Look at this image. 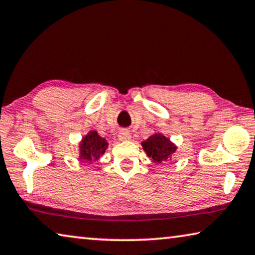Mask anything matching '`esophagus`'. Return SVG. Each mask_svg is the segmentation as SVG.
<instances>
[{"instance_id": "esophagus-1", "label": "esophagus", "mask_w": 255, "mask_h": 255, "mask_svg": "<svg viewBox=\"0 0 255 255\" xmlns=\"http://www.w3.org/2000/svg\"><path fill=\"white\" fill-rule=\"evenodd\" d=\"M118 139L122 140V141H126V140H129L131 139V135L130 132H129L128 130H120L119 133H118Z\"/></svg>"}]
</instances>
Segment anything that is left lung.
<instances>
[{"mask_svg":"<svg viewBox=\"0 0 255 255\" xmlns=\"http://www.w3.org/2000/svg\"><path fill=\"white\" fill-rule=\"evenodd\" d=\"M141 146L146 155L152 158L155 164L167 162L178 149V146L162 132H154L147 139L141 141Z\"/></svg>","mask_w":255,"mask_h":255,"instance_id":"1","label":"left lung"}]
</instances>
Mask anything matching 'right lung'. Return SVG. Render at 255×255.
Masks as SVG:
<instances>
[{"mask_svg":"<svg viewBox=\"0 0 255 255\" xmlns=\"http://www.w3.org/2000/svg\"><path fill=\"white\" fill-rule=\"evenodd\" d=\"M106 138L101 137L96 130H90L85 136L82 137L79 144V159L91 164L98 161L108 149Z\"/></svg>","mask_w":255,"mask_h":255,"instance_id":"right-lung-1","label":"right lung"}]
</instances>
